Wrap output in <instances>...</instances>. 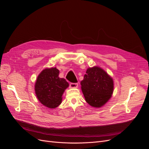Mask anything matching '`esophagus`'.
Returning <instances> with one entry per match:
<instances>
[{"mask_svg": "<svg viewBox=\"0 0 149 149\" xmlns=\"http://www.w3.org/2000/svg\"><path fill=\"white\" fill-rule=\"evenodd\" d=\"M70 88H78V83H71L70 84Z\"/></svg>", "mask_w": 149, "mask_h": 149, "instance_id": "esophagus-1", "label": "esophagus"}]
</instances>
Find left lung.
I'll list each match as a JSON object with an SVG mask.
<instances>
[{"label":"left lung","mask_w":149,"mask_h":149,"mask_svg":"<svg viewBox=\"0 0 149 149\" xmlns=\"http://www.w3.org/2000/svg\"><path fill=\"white\" fill-rule=\"evenodd\" d=\"M81 85L86 101L94 107L104 105L111 97L114 89L112 78L98 66L87 69Z\"/></svg>","instance_id":"1"}]
</instances>
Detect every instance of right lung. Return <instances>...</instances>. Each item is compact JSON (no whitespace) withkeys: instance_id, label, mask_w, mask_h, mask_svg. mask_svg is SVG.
<instances>
[{"instance_id":"obj_1","label":"right lung","mask_w":149,"mask_h":149,"mask_svg":"<svg viewBox=\"0 0 149 149\" xmlns=\"http://www.w3.org/2000/svg\"><path fill=\"white\" fill-rule=\"evenodd\" d=\"M56 68L43 70L38 75L35 84L38 100L45 106L55 108L62 101V95L69 84L64 78H59Z\"/></svg>"}]
</instances>
